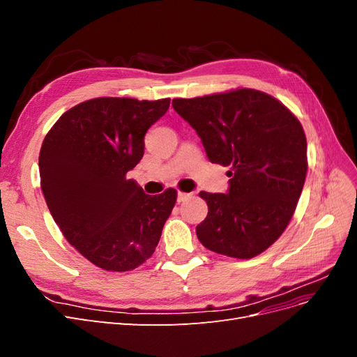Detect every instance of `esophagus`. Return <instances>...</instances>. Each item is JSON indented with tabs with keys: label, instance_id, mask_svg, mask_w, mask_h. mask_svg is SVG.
Returning a JSON list of instances; mask_svg holds the SVG:
<instances>
[{
	"label": "esophagus",
	"instance_id": "34e87169",
	"mask_svg": "<svg viewBox=\"0 0 357 357\" xmlns=\"http://www.w3.org/2000/svg\"><path fill=\"white\" fill-rule=\"evenodd\" d=\"M190 197V193H186V192H178L177 193V201L178 202H183L185 199H188Z\"/></svg>",
	"mask_w": 357,
	"mask_h": 357
}]
</instances>
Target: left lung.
<instances>
[{
    "instance_id": "obj_1",
    "label": "left lung",
    "mask_w": 357,
    "mask_h": 357,
    "mask_svg": "<svg viewBox=\"0 0 357 357\" xmlns=\"http://www.w3.org/2000/svg\"><path fill=\"white\" fill-rule=\"evenodd\" d=\"M195 129L210 162L231 167L228 193L201 192L208 214L198 240L238 259L265 252L284 232L307 176V138L298 119L274 96L235 89L172 100Z\"/></svg>"
}]
</instances>
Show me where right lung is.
<instances>
[{
	"label": "right lung",
	"mask_w": 357,
	"mask_h": 357,
	"mask_svg": "<svg viewBox=\"0 0 357 357\" xmlns=\"http://www.w3.org/2000/svg\"><path fill=\"white\" fill-rule=\"evenodd\" d=\"M169 98H93L63 113L43 142L41 190L63 236L105 271H131L153 255L177 199L146 195L128 178L144 155L147 129Z\"/></svg>",
	"instance_id": "obj_1"
}]
</instances>
